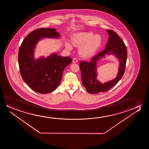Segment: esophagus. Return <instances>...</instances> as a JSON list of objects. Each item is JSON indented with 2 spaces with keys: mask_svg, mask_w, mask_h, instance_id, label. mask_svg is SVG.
I'll return each mask as SVG.
<instances>
[{
  "mask_svg": "<svg viewBox=\"0 0 149 149\" xmlns=\"http://www.w3.org/2000/svg\"><path fill=\"white\" fill-rule=\"evenodd\" d=\"M72 61H73V63H77L78 62L77 59L75 58V57H74V58H73Z\"/></svg>",
  "mask_w": 149,
  "mask_h": 149,
  "instance_id": "obj_1",
  "label": "esophagus"
}]
</instances>
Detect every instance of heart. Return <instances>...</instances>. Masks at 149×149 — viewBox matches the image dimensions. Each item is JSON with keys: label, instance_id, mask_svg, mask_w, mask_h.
Segmentation results:
<instances>
[{"label": "heart", "instance_id": "1", "mask_svg": "<svg viewBox=\"0 0 149 149\" xmlns=\"http://www.w3.org/2000/svg\"><path fill=\"white\" fill-rule=\"evenodd\" d=\"M102 38L99 35H94L92 32L76 33L72 38V44L80 47L79 52L82 56L89 57L96 53L102 43ZM65 47L69 50L72 49L69 42L65 43Z\"/></svg>", "mask_w": 149, "mask_h": 149}]
</instances>
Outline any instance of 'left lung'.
Returning a JSON list of instances; mask_svg holds the SVG:
<instances>
[{"label": "left lung", "mask_w": 149, "mask_h": 149, "mask_svg": "<svg viewBox=\"0 0 149 149\" xmlns=\"http://www.w3.org/2000/svg\"><path fill=\"white\" fill-rule=\"evenodd\" d=\"M109 38L104 50L93 57L90 62L81 61L79 67L81 73L82 82L86 90L91 94L108 91L122 78L125 71L127 50L125 43L114 31L107 29ZM112 53L120 59V68L117 77L110 82L101 84L96 79V61L107 54Z\"/></svg>", "instance_id": "8db88e82"}]
</instances>
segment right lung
I'll list each match as a JSON object with an SVG mask.
<instances>
[{"mask_svg":"<svg viewBox=\"0 0 149 149\" xmlns=\"http://www.w3.org/2000/svg\"><path fill=\"white\" fill-rule=\"evenodd\" d=\"M54 29L40 28L27 35L19 49L18 63L23 81L31 89L40 94L51 93L61 81L65 68L72 63L70 57H61L53 54L46 58L35 61L33 50L42 38H58Z\"/></svg>","mask_w":149,"mask_h":149,"instance_id":"add662e5","label":"right lung"}]
</instances>
